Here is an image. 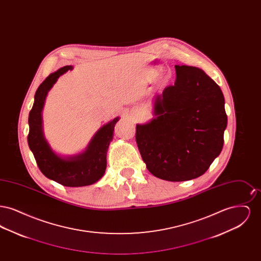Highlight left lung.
<instances>
[{"instance_id":"1","label":"left lung","mask_w":261,"mask_h":261,"mask_svg":"<svg viewBox=\"0 0 261 261\" xmlns=\"http://www.w3.org/2000/svg\"><path fill=\"white\" fill-rule=\"evenodd\" d=\"M175 69L174 85L154 96V117L136 125V142L150 173L181 182L201 176L220 154L227 114L221 89L203 70Z\"/></svg>"}]
</instances>
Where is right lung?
<instances>
[{
  "label": "right lung",
  "instance_id": "obj_1",
  "mask_svg": "<svg viewBox=\"0 0 261 261\" xmlns=\"http://www.w3.org/2000/svg\"><path fill=\"white\" fill-rule=\"evenodd\" d=\"M72 69V65L63 66L50 73L38 87L32 110L29 112L27 141L39 169L47 178L62 186H89L98 182L106 172L107 153L113 138L114 126L119 117L101 126L82 152L66 156L57 153L50 148L43 132V108L49 91L59 77Z\"/></svg>",
  "mask_w": 261,
  "mask_h": 261
}]
</instances>
